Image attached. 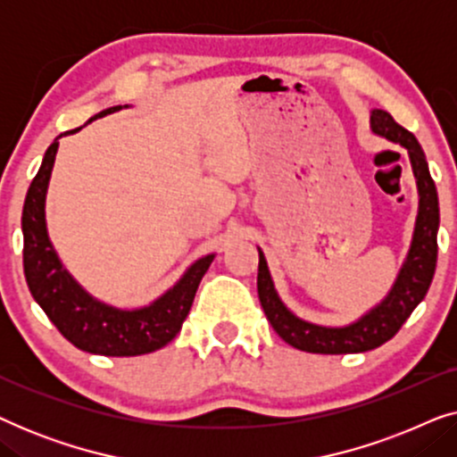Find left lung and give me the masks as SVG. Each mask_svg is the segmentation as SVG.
I'll list each match as a JSON object with an SVG mask.
<instances>
[{
    "label": "left lung",
    "mask_w": 457,
    "mask_h": 457,
    "mask_svg": "<svg viewBox=\"0 0 457 457\" xmlns=\"http://www.w3.org/2000/svg\"><path fill=\"white\" fill-rule=\"evenodd\" d=\"M370 130L408 152L411 174L418 189V214L410 249L399 268L391 289L380 302L361 314L358 320L343 327H327L303 320L287 308L274 287L266 255L258 247V295L272 328L291 347L310 353H361L380 347L402 328L416 305L427 295L436 266V233H439V197L435 180L430 179L428 162L420 143L410 130L393 120L389 112H370Z\"/></svg>",
    "instance_id": "left-lung-1"
}]
</instances>
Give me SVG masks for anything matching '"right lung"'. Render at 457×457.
Wrapping results in <instances>:
<instances>
[{
    "label": "right lung",
    "instance_id": "right-lung-1",
    "mask_svg": "<svg viewBox=\"0 0 457 457\" xmlns=\"http://www.w3.org/2000/svg\"><path fill=\"white\" fill-rule=\"evenodd\" d=\"M129 105H114L99 112L87 124L104 118ZM79 129L64 135L79 133ZM55 137L43 155L41 168L29 187L22 208V237H24V277L30 295L41 305L55 328L83 352L97 355H143L164 347L179 335L187 314H189L197 287L208 272L216 253H208L193 262L170 289L141 308H116L102 299L93 297L62 264L47 233L46 199L52 179L55 154L60 139Z\"/></svg>",
    "mask_w": 457,
    "mask_h": 457
}]
</instances>
